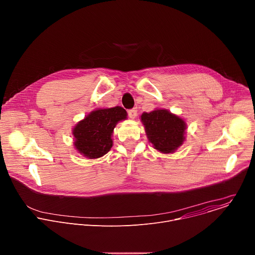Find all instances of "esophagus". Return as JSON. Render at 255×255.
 Returning a JSON list of instances; mask_svg holds the SVG:
<instances>
[{"label":"esophagus","instance_id":"34e87169","mask_svg":"<svg viewBox=\"0 0 255 255\" xmlns=\"http://www.w3.org/2000/svg\"><path fill=\"white\" fill-rule=\"evenodd\" d=\"M128 116H129L131 119H134V118L137 116V109H136V108L130 109V110L128 111Z\"/></svg>","mask_w":255,"mask_h":255}]
</instances>
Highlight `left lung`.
<instances>
[{
  "instance_id": "8db88e82",
  "label": "left lung",
  "mask_w": 255,
  "mask_h": 255,
  "mask_svg": "<svg viewBox=\"0 0 255 255\" xmlns=\"http://www.w3.org/2000/svg\"><path fill=\"white\" fill-rule=\"evenodd\" d=\"M141 121L153 147L162 153L174 152L185 141L186 122L164 109L143 113Z\"/></svg>"
}]
</instances>
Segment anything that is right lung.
Masks as SVG:
<instances>
[{
	"instance_id": "obj_1",
	"label": "right lung",
	"mask_w": 255,
	"mask_h": 255,
	"mask_svg": "<svg viewBox=\"0 0 255 255\" xmlns=\"http://www.w3.org/2000/svg\"><path fill=\"white\" fill-rule=\"evenodd\" d=\"M125 119L127 112L119 106L91 112L72 130L76 149L90 159L102 157L113 146L112 134L115 126Z\"/></svg>"
}]
</instances>
